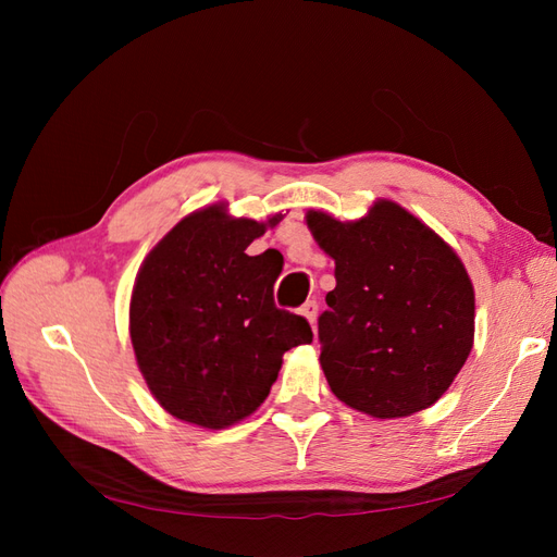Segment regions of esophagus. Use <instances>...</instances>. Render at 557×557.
<instances>
[{
    "label": "esophagus",
    "mask_w": 557,
    "mask_h": 557,
    "mask_svg": "<svg viewBox=\"0 0 557 557\" xmlns=\"http://www.w3.org/2000/svg\"><path fill=\"white\" fill-rule=\"evenodd\" d=\"M299 313L305 315L311 325H315V318H318V305H315V299H309L307 305L299 309Z\"/></svg>",
    "instance_id": "1"
}]
</instances>
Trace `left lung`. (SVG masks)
<instances>
[{
	"label": "left lung",
	"instance_id": "1",
	"mask_svg": "<svg viewBox=\"0 0 557 557\" xmlns=\"http://www.w3.org/2000/svg\"><path fill=\"white\" fill-rule=\"evenodd\" d=\"M307 225L334 260L318 318L330 391L381 420L432 407L474 346V285L458 252L391 199L344 223L311 209Z\"/></svg>",
	"mask_w": 557,
	"mask_h": 557
}]
</instances>
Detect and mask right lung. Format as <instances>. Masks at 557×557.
Returning <instances> with one entry per match:
<instances>
[{
    "instance_id": "1",
    "label": "right lung",
    "mask_w": 557,
    "mask_h": 557,
    "mask_svg": "<svg viewBox=\"0 0 557 557\" xmlns=\"http://www.w3.org/2000/svg\"><path fill=\"white\" fill-rule=\"evenodd\" d=\"M283 221L234 218L225 201L178 221L134 278L129 336L148 391L174 418L225 430L258 411L283 352L311 344L301 315L274 305L278 260L246 248Z\"/></svg>"
}]
</instances>
